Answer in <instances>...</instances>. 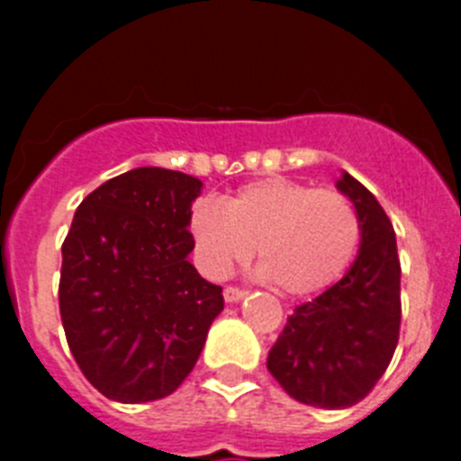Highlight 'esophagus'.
<instances>
[{"label": "esophagus", "mask_w": 461, "mask_h": 461, "mask_svg": "<svg viewBox=\"0 0 461 461\" xmlns=\"http://www.w3.org/2000/svg\"><path fill=\"white\" fill-rule=\"evenodd\" d=\"M244 295H247V291H244V288H238V286L223 288V297H226V303H238V300H242Z\"/></svg>", "instance_id": "esophagus-1"}]
</instances>
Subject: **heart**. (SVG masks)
<instances>
[{"label":"heart","instance_id":"obj_1","mask_svg":"<svg viewBox=\"0 0 461 461\" xmlns=\"http://www.w3.org/2000/svg\"><path fill=\"white\" fill-rule=\"evenodd\" d=\"M195 256L223 279L258 251L263 275L288 295H309L344 275L360 247V214L337 189H313L288 177H267L235 191L219 205L191 207Z\"/></svg>","mask_w":461,"mask_h":461}]
</instances>
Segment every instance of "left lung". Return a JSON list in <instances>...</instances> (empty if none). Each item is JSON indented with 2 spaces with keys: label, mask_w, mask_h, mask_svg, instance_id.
Masks as SVG:
<instances>
[{
  "label": "left lung",
  "mask_w": 461,
  "mask_h": 461,
  "mask_svg": "<svg viewBox=\"0 0 461 461\" xmlns=\"http://www.w3.org/2000/svg\"><path fill=\"white\" fill-rule=\"evenodd\" d=\"M337 189L360 214L356 263L335 286L297 304L267 353V369L303 404L346 409L367 397L399 341L402 266L388 214L348 173Z\"/></svg>",
  "instance_id": "8db88e82"
}]
</instances>
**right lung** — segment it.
I'll use <instances>...</instances> for the list:
<instances>
[{
  "label": "right lung",
  "instance_id": "obj_1",
  "mask_svg": "<svg viewBox=\"0 0 461 461\" xmlns=\"http://www.w3.org/2000/svg\"><path fill=\"white\" fill-rule=\"evenodd\" d=\"M201 186L145 166L104 182L76 210L62 244L59 313L80 372L113 402L175 393L221 313V286L186 258Z\"/></svg>",
  "mask_w": 461,
  "mask_h": 461
}]
</instances>
